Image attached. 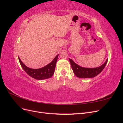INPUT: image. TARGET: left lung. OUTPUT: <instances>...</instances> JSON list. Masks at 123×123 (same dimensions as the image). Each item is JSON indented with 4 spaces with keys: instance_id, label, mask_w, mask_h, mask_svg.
<instances>
[{
    "instance_id": "8db88e82",
    "label": "left lung",
    "mask_w": 123,
    "mask_h": 123,
    "mask_svg": "<svg viewBox=\"0 0 123 123\" xmlns=\"http://www.w3.org/2000/svg\"><path fill=\"white\" fill-rule=\"evenodd\" d=\"M69 61L74 74L78 77L86 79V78L94 77L101 72L106 65L108 58L105 63L102 66L94 68L82 67H80L76 64L70 58H69Z\"/></svg>"
}]
</instances>
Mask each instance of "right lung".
Returning <instances> with one entry per match:
<instances>
[{
    "mask_svg": "<svg viewBox=\"0 0 123 123\" xmlns=\"http://www.w3.org/2000/svg\"><path fill=\"white\" fill-rule=\"evenodd\" d=\"M58 55L59 54L56 56L52 62H51L50 64L43 67V68L35 69L30 68L26 66L21 61L19 56H18V59H19V62L22 68H23L25 71L29 75L36 80H42L49 79V78L53 76L54 73Z\"/></svg>",
    "mask_w": 123,
    "mask_h": 123,
    "instance_id": "right-lung-1",
    "label": "right lung"
}]
</instances>
